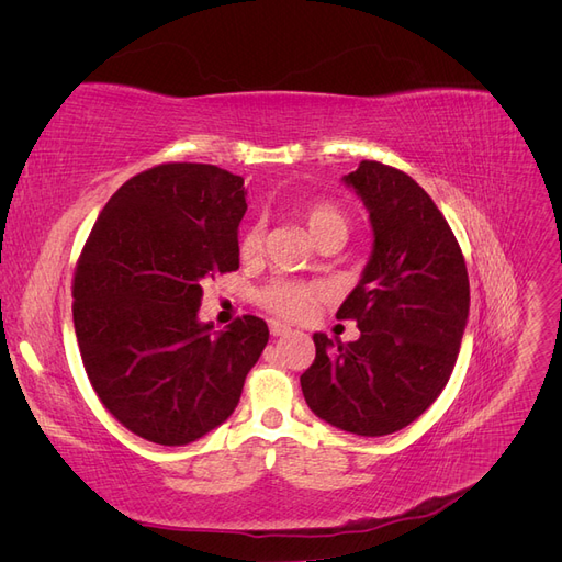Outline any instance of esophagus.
<instances>
[{
    "instance_id": "34e87169",
    "label": "esophagus",
    "mask_w": 562,
    "mask_h": 562,
    "mask_svg": "<svg viewBox=\"0 0 562 562\" xmlns=\"http://www.w3.org/2000/svg\"><path fill=\"white\" fill-rule=\"evenodd\" d=\"M269 330H271V335H274V337H281V335H291V333H293L291 328L283 326V323H279V321H269Z\"/></svg>"
}]
</instances>
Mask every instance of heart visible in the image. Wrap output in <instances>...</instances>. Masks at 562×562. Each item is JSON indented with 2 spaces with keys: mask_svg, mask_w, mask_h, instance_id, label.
<instances>
[{
  "mask_svg": "<svg viewBox=\"0 0 562 562\" xmlns=\"http://www.w3.org/2000/svg\"><path fill=\"white\" fill-rule=\"evenodd\" d=\"M302 223L307 227L310 236L321 244L328 236L342 234L347 239L349 217L347 213L330 201H310L302 206ZM265 250V227L262 223H250L239 236V255L244 260H258ZM326 300V288L312 281L297 279H274L269 281L258 293L260 307L271 316L283 321H302L307 318L316 304Z\"/></svg>",
  "mask_w": 562,
  "mask_h": 562,
  "instance_id": "1",
  "label": "heart"
}]
</instances>
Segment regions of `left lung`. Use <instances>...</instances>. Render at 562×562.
Returning a JSON list of instances; mask_svg holds the SVG:
<instances>
[{
  "label": "left lung",
  "mask_w": 562,
  "mask_h": 562,
  "mask_svg": "<svg viewBox=\"0 0 562 562\" xmlns=\"http://www.w3.org/2000/svg\"><path fill=\"white\" fill-rule=\"evenodd\" d=\"M361 194L375 248L337 318L356 342L314 335L302 372L312 413L356 436H386L415 422L446 389L469 316V274L443 213L394 166L361 161L345 178Z\"/></svg>",
  "instance_id": "obj_1"
}]
</instances>
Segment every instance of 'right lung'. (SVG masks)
<instances>
[{
  "instance_id": "right-lung-1",
  "label": "right lung",
  "mask_w": 562,
  "mask_h": 562,
  "mask_svg": "<svg viewBox=\"0 0 562 562\" xmlns=\"http://www.w3.org/2000/svg\"><path fill=\"white\" fill-rule=\"evenodd\" d=\"M244 178L213 164H159L126 180L75 267L72 318L89 382L108 413L159 446L223 424L269 339L244 314L199 323L201 283L239 269Z\"/></svg>"
}]
</instances>
